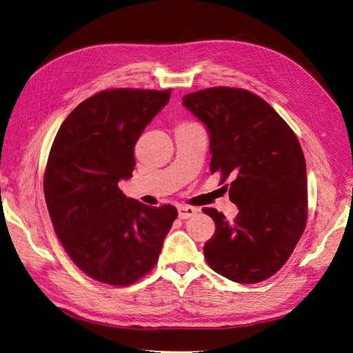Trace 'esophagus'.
Returning <instances> with one entry per match:
<instances>
[{
	"label": "esophagus",
	"instance_id": "obj_1",
	"mask_svg": "<svg viewBox=\"0 0 353 353\" xmlns=\"http://www.w3.org/2000/svg\"><path fill=\"white\" fill-rule=\"evenodd\" d=\"M197 210L194 208H191V206H179L178 208V216H179V219H188L191 216H194Z\"/></svg>",
	"mask_w": 353,
	"mask_h": 353
}]
</instances>
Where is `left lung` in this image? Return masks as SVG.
Masks as SVG:
<instances>
[{
	"label": "left lung",
	"mask_w": 353,
	"mask_h": 353,
	"mask_svg": "<svg viewBox=\"0 0 353 353\" xmlns=\"http://www.w3.org/2000/svg\"><path fill=\"white\" fill-rule=\"evenodd\" d=\"M184 108L206 125L210 172L231 181L230 200L239 215L228 222L213 208L215 234L203 253L225 279L254 284L288 261L307 218L306 162L296 134L259 95L215 87L187 94Z\"/></svg>",
	"instance_id": "obj_1"
}]
</instances>
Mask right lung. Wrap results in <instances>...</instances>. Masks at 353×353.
Instances as JSON below:
<instances>
[{"label":"right lung","instance_id":"right-lung-1","mask_svg":"<svg viewBox=\"0 0 353 353\" xmlns=\"http://www.w3.org/2000/svg\"><path fill=\"white\" fill-rule=\"evenodd\" d=\"M170 90L113 88L82 101L61 123L44 174L56 236L78 268L110 285L150 272L178 210L145 206L117 183L132 176L134 145Z\"/></svg>","mask_w":353,"mask_h":353}]
</instances>
